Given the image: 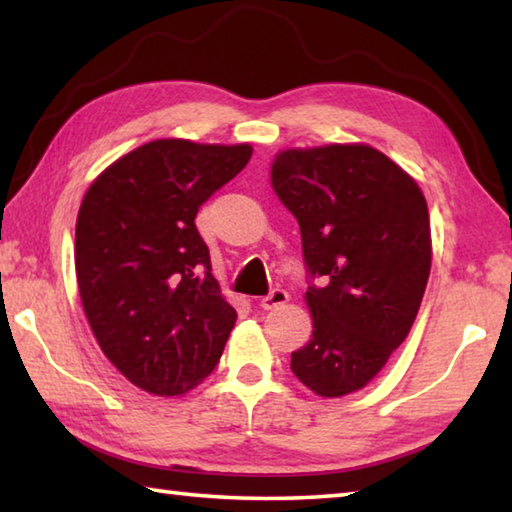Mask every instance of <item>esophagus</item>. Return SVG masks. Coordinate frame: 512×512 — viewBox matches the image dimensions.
I'll return each instance as SVG.
<instances>
[{
	"label": "esophagus",
	"mask_w": 512,
	"mask_h": 512,
	"mask_svg": "<svg viewBox=\"0 0 512 512\" xmlns=\"http://www.w3.org/2000/svg\"><path fill=\"white\" fill-rule=\"evenodd\" d=\"M287 302H289V293L277 287V289H273L271 293H268V296H264L262 302H259V305H262V309L271 311V309H277V307L287 305Z\"/></svg>",
	"instance_id": "esophagus-1"
}]
</instances>
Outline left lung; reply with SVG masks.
<instances>
[{"instance_id": "left-lung-1", "label": "left lung", "mask_w": 512, "mask_h": 512, "mask_svg": "<svg viewBox=\"0 0 512 512\" xmlns=\"http://www.w3.org/2000/svg\"><path fill=\"white\" fill-rule=\"evenodd\" d=\"M273 189L300 223L314 332L291 370L320 397L359 391L409 336L427 289V201L366 144L282 151Z\"/></svg>"}]
</instances>
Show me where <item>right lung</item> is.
<instances>
[{"instance_id":"1","label":"right lung","mask_w":512,"mask_h":512,"mask_svg":"<svg viewBox=\"0 0 512 512\" xmlns=\"http://www.w3.org/2000/svg\"><path fill=\"white\" fill-rule=\"evenodd\" d=\"M248 144L155 140L101 173L76 219V280L101 350L153 395L210 375L235 327L196 214L246 167Z\"/></svg>"}]
</instances>
